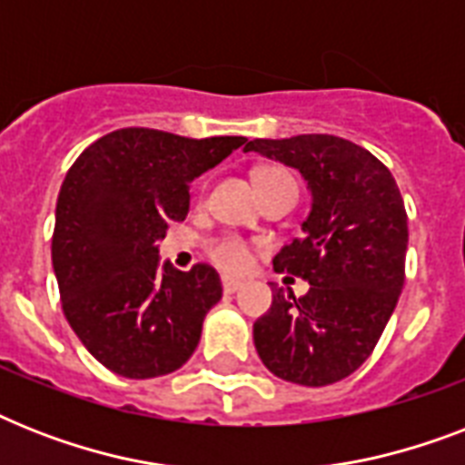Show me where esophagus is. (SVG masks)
Segmentation results:
<instances>
[{"label": "esophagus", "instance_id": "34e87169", "mask_svg": "<svg viewBox=\"0 0 465 465\" xmlns=\"http://www.w3.org/2000/svg\"><path fill=\"white\" fill-rule=\"evenodd\" d=\"M222 287H224V294H233V292H239L243 287L241 280H233V277H224L222 280Z\"/></svg>", "mask_w": 465, "mask_h": 465}]
</instances>
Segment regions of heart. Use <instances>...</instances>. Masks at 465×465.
<instances>
[{"label":"heart","mask_w":465,"mask_h":465,"mask_svg":"<svg viewBox=\"0 0 465 465\" xmlns=\"http://www.w3.org/2000/svg\"><path fill=\"white\" fill-rule=\"evenodd\" d=\"M253 181L258 190L275 188V185H294L292 175L280 166H262L253 173ZM212 261L217 262L219 268L226 272H241L251 261V251H248L246 241L236 239V236H224V239L214 241L210 246Z\"/></svg>","instance_id":"obj_1"}]
</instances>
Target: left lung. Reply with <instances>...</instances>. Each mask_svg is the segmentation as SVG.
<instances>
[{
  "label": "left lung",
  "instance_id": "obj_1",
  "mask_svg": "<svg viewBox=\"0 0 465 465\" xmlns=\"http://www.w3.org/2000/svg\"><path fill=\"white\" fill-rule=\"evenodd\" d=\"M258 152L297 168L311 193L302 239L275 255V270L309 280L304 297L272 287L253 323L262 364L284 381L328 386L364 364L405 282L408 214L393 175L371 152L332 134L253 140Z\"/></svg>",
  "mask_w": 465,
  "mask_h": 465
}]
</instances>
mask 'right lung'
I'll use <instances>...</instances> for the list:
<instances>
[{
	"mask_svg": "<svg viewBox=\"0 0 465 465\" xmlns=\"http://www.w3.org/2000/svg\"><path fill=\"white\" fill-rule=\"evenodd\" d=\"M246 137L190 140L149 127L105 134L72 163L57 197L53 270L84 347L125 379H154L195 352L222 299L217 270L159 261V241L190 210V183Z\"/></svg>",
	"mask_w": 465,
	"mask_h": 465,
	"instance_id": "right-lung-1",
	"label": "right lung"
}]
</instances>
